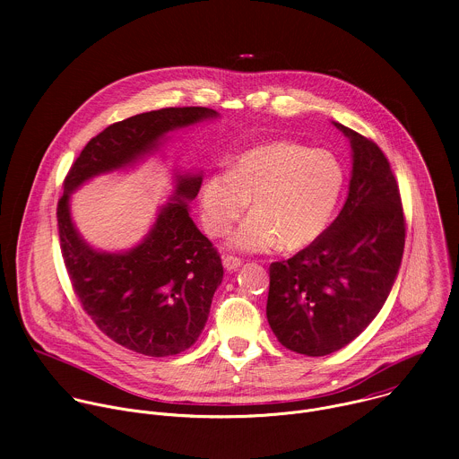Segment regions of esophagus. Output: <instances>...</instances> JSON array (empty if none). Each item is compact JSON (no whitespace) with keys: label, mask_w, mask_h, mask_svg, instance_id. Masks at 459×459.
Returning <instances> with one entry per match:
<instances>
[{"label":"esophagus","mask_w":459,"mask_h":459,"mask_svg":"<svg viewBox=\"0 0 459 459\" xmlns=\"http://www.w3.org/2000/svg\"><path fill=\"white\" fill-rule=\"evenodd\" d=\"M239 265H241V259H239V257H236V255H225V257H223V267H225V271L234 273V271L239 269Z\"/></svg>","instance_id":"34e87169"}]
</instances>
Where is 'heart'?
Segmentation results:
<instances>
[{
  "label": "heart",
  "instance_id": "obj_1",
  "mask_svg": "<svg viewBox=\"0 0 459 459\" xmlns=\"http://www.w3.org/2000/svg\"><path fill=\"white\" fill-rule=\"evenodd\" d=\"M345 188L342 161L325 149L292 142L254 147L227 172L207 176L200 186L202 221L225 234L252 200V214L229 236L245 252L274 247L294 252L317 241L334 220Z\"/></svg>",
  "mask_w": 459,
  "mask_h": 459
}]
</instances>
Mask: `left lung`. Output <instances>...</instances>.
<instances>
[{"label": "left lung", "instance_id": "8db88e82", "mask_svg": "<svg viewBox=\"0 0 459 459\" xmlns=\"http://www.w3.org/2000/svg\"><path fill=\"white\" fill-rule=\"evenodd\" d=\"M352 149L347 202L325 234L271 265L267 319L278 342L326 356L358 338L396 281L405 220L400 188L381 149L336 123Z\"/></svg>", "mask_w": 459, "mask_h": 459}]
</instances>
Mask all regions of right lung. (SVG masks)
<instances>
[{
    "label": "right lung",
    "instance_id": "1",
    "mask_svg": "<svg viewBox=\"0 0 459 459\" xmlns=\"http://www.w3.org/2000/svg\"><path fill=\"white\" fill-rule=\"evenodd\" d=\"M220 114L207 107H169L136 114L92 138L63 181L57 229L65 267L85 312L112 342L165 358L195 343L223 280L218 250L188 216L202 172H176L174 190L145 238L123 252L89 245L71 216V195L85 181L134 167L160 151L167 134Z\"/></svg>",
    "mask_w": 459,
    "mask_h": 459
}]
</instances>
